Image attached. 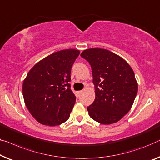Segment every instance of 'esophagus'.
I'll list each match as a JSON object with an SVG mask.
<instances>
[{
    "instance_id": "esophagus-1",
    "label": "esophagus",
    "mask_w": 160,
    "mask_h": 160,
    "mask_svg": "<svg viewBox=\"0 0 160 160\" xmlns=\"http://www.w3.org/2000/svg\"><path fill=\"white\" fill-rule=\"evenodd\" d=\"M82 90H80V91H78V92H77V96L78 97H80V95L82 94Z\"/></svg>"
}]
</instances>
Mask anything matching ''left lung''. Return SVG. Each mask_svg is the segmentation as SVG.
Here are the masks:
<instances>
[{"label":"left lung","instance_id":"obj_1","mask_svg":"<svg viewBox=\"0 0 160 160\" xmlns=\"http://www.w3.org/2000/svg\"><path fill=\"white\" fill-rule=\"evenodd\" d=\"M80 56L92 68L95 98L87 107L90 118L102 124L122 118L132 108L138 91L134 72L126 62L107 49H85Z\"/></svg>","mask_w":160,"mask_h":160}]
</instances>
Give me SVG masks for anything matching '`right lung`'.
<instances>
[{"label": "right lung", "instance_id": "1", "mask_svg": "<svg viewBox=\"0 0 160 160\" xmlns=\"http://www.w3.org/2000/svg\"><path fill=\"white\" fill-rule=\"evenodd\" d=\"M77 49H63L45 57L31 69L23 83L26 106L38 122L57 126L70 117L76 97L70 89Z\"/></svg>", "mask_w": 160, "mask_h": 160}]
</instances>
